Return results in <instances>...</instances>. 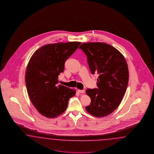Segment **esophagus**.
Returning <instances> with one entry per match:
<instances>
[{"mask_svg": "<svg viewBox=\"0 0 154 154\" xmlns=\"http://www.w3.org/2000/svg\"><path fill=\"white\" fill-rule=\"evenodd\" d=\"M77 91H78V92L79 93H84V92H85L84 90H78Z\"/></svg>", "mask_w": 154, "mask_h": 154, "instance_id": "esophagus-1", "label": "esophagus"}]
</instances>
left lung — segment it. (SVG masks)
I'll return each mask as SVG.
<instances>
[{
    "mask_svg": "<svg viewBox=\"0 0 154 154\" xmlns=\"http://www.w3.org/2000/svg\"><path fill=\"white\" fill-rule=\"evenodd\" d=\"M79 48L87 56L91 73L99 75L98 89L86 91L91 98L86 110L94 116H107L119 107L126 92L129 81L126 60L116 48L105 43H85Z\"/></svg>",
    "mask_w": 154,
    "mask_h": 154,
    "instance_id": "obj_1",
    "label": "left lung"
}]
</instances>
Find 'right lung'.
<instances>
[{
  "mask_svg": "<svg viewBox=\"0 0 154 154\" xmlns=\"http://www.w3.org/2000/svg\"><path fill=\"white\" fill-rule=\"evenodd\" d=\"M81 43L69 42L47 44L33 54L28 63L25 83L29 97L39 113L55 118L65 112L75 89L56 85L64 72L65 61Z\"/></svg>",
  "mask_w": 154,
  "mask_h": 154,
  "instance_id": "obj_1",
  "label": "right lung"
}]
</instances>
